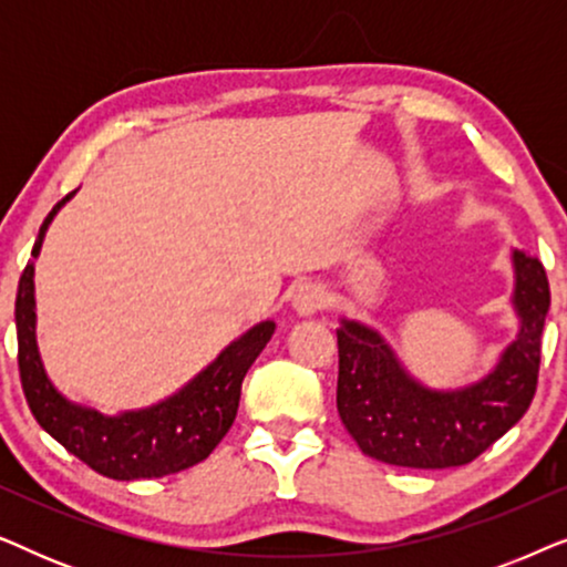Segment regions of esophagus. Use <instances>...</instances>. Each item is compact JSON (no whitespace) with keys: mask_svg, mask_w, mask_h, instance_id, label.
Wrapping results in <instances>:
<instances>
[{"mask_svg":"<svg viewBox=\"0 0 567 567\" xmlns=\"http://www.w3.org/2000/svg\"><path fill=\"white\" fill-rule=\"evenodd\" d=\"M291 305H293V309H297V315L309 317V315L320 312V309L328 307V291H324L320 284L307 281V284L297 286Z\"/></svg>","mask_w":567,"mask_h":567,"instance_id":"1","label":"esophagus"}]
</instances>
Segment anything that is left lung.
I'll return each mask as SVG.
<instances>
[{"label": "left lung", "instance_id": "1", "mask_svg": "<svg viewBox=\"0 0 567 567\" xmlns=\"http://www.w3.org/2000/svg\"><path fill=\"white\" fill-rule=\"evenodd\" d=\"M511 260L518 336L493 371L460 390L421 384L374 328L340 320L338 413L363 454L394 467H462L522 421L537 392L549 284L537 258L514 250Z\"/></svg>", "mask_w": 567, "mask_h": 567}]
</instances>
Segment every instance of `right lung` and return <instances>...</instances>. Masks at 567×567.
Masks as SVG:
<instances>
[{
  "label": "right lung",
  "instance_id": "1",
  "mask_svg": "<svg viewBox=\"0 0 567 567\" xmlns=\"http://www.w3.org/2000/svg\"><path fill=\"white\" fill-rule=\"evenodd\" d=\"M69 193L51 208L38 231L33 258L41 252L45 229ZM33 262L20 276L14 322H18L20 382L30 413L69 454L111 480L165 477L204 462L235 423L239 392L247 369L274 336L276 322L266 320L229 343L183 390L142 410L105 415L95 408L66 400L45 374L35 343V284Z\"/></svg>",
  "mask_w": 567,
  "mask_h": 567
}]
</instances>
